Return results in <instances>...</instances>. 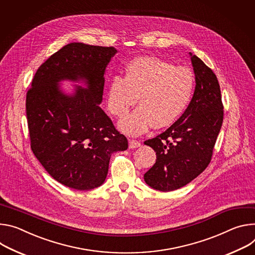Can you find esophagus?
<instances>
[{"instance_id":"esophagus-1","label":"esophagus","mask_w":255,"mask_h":255,"mask_svg":"<svg viewBox=\"0 0 255 255\" xmlns=\"http://www.w3.org/2000/svg\"><path fill=\"white\" fill-rule=\"evenodd\" d=\"M128 147H129V149H136V148L140 147V143L138 142V140H135V139H129Z\"/></svg>"}]
</instances>
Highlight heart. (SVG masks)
Wrapping results in <instances>:
<instances>
[{"label":"heart","instance_id":"b5f03b06","mask_svg":"<svg viewBox=\"0 0 255 255\" xmlns=\"http://www.w3.org/2000/svg\"><path fill=\"white\" fill-rule=\"evenodd\" d=\"M194 85L187 68L154 56L137 58L127 66L125 78H111L106 106L112 116L124 118L137 100L138 107L119 123V128L138 135L152 126L164 128L176 123L190 103Z\"/></svg>","mask_w":255,"mask_h":255}]
</instances>
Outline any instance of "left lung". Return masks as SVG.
Returning a JSON list of instances; mask_svg holds the SVG:
<instances>
[{
    "label": "left lung",
    "instance_id": "8db88e82",
    "mask_svg": "<svg viewBox=\"0 0 255 255\" xmlns=\"http://www.w3.org/2000/svg\"><path fill=\"white\" fill-rule=\"evenodd\" d=\"M195 88L180 119L167 130L144 143L156 152V163L144 174L146 183L160 191L178 189L199 176L211 162L223 124L218 79L195 54L189 52Z\"/></svg>",
    "mask_w": 255,
    "mask_h": 255
}]
</instances>
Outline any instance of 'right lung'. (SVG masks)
<instances>
[{"label": "right lung", "instance_id": "obj_1", "mask_svg": "<svg viewBox=\"0 0 255 255\" xmlns=\"http://www.w3.org/2000/svg\"><path fill=\"white\" fill-rule=\"evenodd\" d=\"M115 47L72 42L37 70L26 95L31 149L63 185L90 190L103 184L111 154L128 149L127 137L100 108L106 67ZM65 80L74 85L68 93Z\"/></svg>", "mask_w": 255, "mask_h": 255}]
</instances>
